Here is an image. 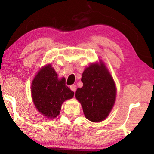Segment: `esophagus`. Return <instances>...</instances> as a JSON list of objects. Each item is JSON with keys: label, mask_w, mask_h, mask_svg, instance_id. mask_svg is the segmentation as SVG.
I'll use <instances>...</instances> for the list:
<instances>
[{"label": "esophagus", "mask_w": 154, "mask_h": 154, "mask_svg": "<svg viewBox=\"0 0 154 154\" xmlns=\"http://www.w3.org/2000/svg\"><path fill=\"white\" fill-rule=\"evenodd\" d=\"M70 89L71 90H72V91L73 92H75V90H76V89H77V88H76V85H71V86H70Z\"/></svg>", "instance_id": "1"}]
</instances>
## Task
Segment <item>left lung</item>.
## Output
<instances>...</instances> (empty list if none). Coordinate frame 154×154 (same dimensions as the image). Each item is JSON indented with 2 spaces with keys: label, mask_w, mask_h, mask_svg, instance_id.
Masks as SVG:
<instances>
[{
  "label": "left lung",
  "mask_w": 154,
  "mask_h": 154,
  "mask_svg": "<svg viewBox=\"0 0 154 154\" xmlns=\"http://www.w3.org/2000/svg\"><path fill=\"white\" fill-rule=\"evenodd\" d=\"M83 85L75 92L86 119L97 123L110 113L116 97V88L112 76L104 63H94L82 74Z\"/></svg>",
  "instance_id": "8db88e82"
}]
</instances>
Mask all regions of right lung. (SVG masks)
Returning <instances> with one entry per match:
<instances>
[{"label":"right lung","mask_w":154,"mask_h":154,"mask_svg":"<svg viewBox=\"0 0 154 154\" xmlns=\"http://www.w3.org/2000/svg\"><path fill=\"white\" fill-rule=\"evenodd\" d=\"M31 90L33 104L38 111L48 119L57 116L62 103L74 94L66 85L64 77L58 79L51 64L40 69L33 80Z\"/></svg>","instance_id":"1"}]
</instances>
